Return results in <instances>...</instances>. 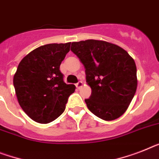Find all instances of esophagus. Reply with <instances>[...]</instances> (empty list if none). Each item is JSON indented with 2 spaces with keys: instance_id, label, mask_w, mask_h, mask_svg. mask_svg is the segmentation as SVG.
I'll use <instances>...</instances> for the list:
<instances>
[{
  "instance_id": "1",
  "label": "esophagus",
  "mask_w": 159,
  "mask_h": 159,
  "mask_svg": "<svg viewBox=\"0 0 159 159\" xmlns=\"http://www.w3.org/2000/svg\"><path fill=\"white\" fill-rule=\"evenodd\" d=\"M75 86H76L77 89H80V88L83 86V82L82 81H79L76 84H75Z\"/></svg>"
}]
</instances>
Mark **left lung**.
Wrapping results in <instances>:
<instances>
[{
  "label": "left lung",
  "instance_id": "1",
  "mask_svg": "<svg viewBox=\"0 0 159 159\" xmlns=\"http://www.w3.org/2000/svg\"><path fill=\"white\" fill-rule=\"evenodd\" d=\"M70 50L84 66L92 93L85 99L93 115L106 121L124 114L137 87L134 60L121 47L103 40L72 42Z\"/></svg>",
  "mask_w": 159,
  "mask_h": 159
}]
</instances>
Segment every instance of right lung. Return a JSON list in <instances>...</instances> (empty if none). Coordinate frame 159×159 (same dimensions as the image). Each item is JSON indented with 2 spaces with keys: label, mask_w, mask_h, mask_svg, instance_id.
<instances>
[{
  "label": "right lung",
  "mask_w": 159,
  "mask_h": 159,
  "mask_svg": "<svg viewBox=\"0 0 159 159\" xmlns=\"http://www.w3.org/2000/svg\"><path fill=\"white\" fill-rule=\"evenodd\" d=\"M70 42L35 48L18 64L14 76L18 103L32 120L48 124L64 112L74 84H66L60 65L70 51Z\"/></svg>",
  "instance_id": "1"
}]
</instances>
